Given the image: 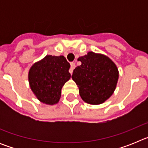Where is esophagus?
Listing matches in <instances>:
<instances>
[{
    "mask_svg": "<svg viewBox=\"0 0 148 148\" xmlns=\"http://www.w3.org/2000/svg\"><path fill=\"white\" fill-rule=\"evenodd\" d=\"M70 65H71V66H70V73L72 74L73 72V70H74L75 67V63L72 62L71 64H70Z\"/></svg>",
    "mask_w": 148,
    "mask_h": 148,
    "instance_id": "34e87169",
    "label": "esophagus"
}]
</instances>
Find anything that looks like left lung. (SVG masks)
Listing matches in <instances>:
<instances>
[{
    "label": "left lung",
    "mask_w": 148,
    "mask_h": 148,
    "mask_svg": "<svg viewBox=\"0 0 148 148\" xmlns=\"http://www.w3.org/2000/svg\"><path fill=\"white\" fill-rule=\"evenodd\" d=\"M78 61L82 64L73 70L72 78L82 100L90 104H102L116 90L118 68L108 56L93 52L79 57Z\"/></svg>",
    "instance_id": "obj_1"
}]
</instances>
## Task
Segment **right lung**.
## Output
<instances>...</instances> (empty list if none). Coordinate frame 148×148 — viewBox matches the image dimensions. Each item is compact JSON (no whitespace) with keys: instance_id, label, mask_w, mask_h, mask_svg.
Segmentation results:
<instances>
[{"instance_id":"obj_1","label":"right lung","mask_w":148,"mask_h":148,"mask_svg":"<svg viewBox=\"0 0 148 148\" xmlns=\"http://www.w3.org/2000/svg\"><path fill=\"white\" fill-rule=\"evenodd\" d=\"M70 64L64 56H46L29 71L30 88L40 102L53 105L59 101L61 89L70 78Z\"/></svg>"}]
</instances>
